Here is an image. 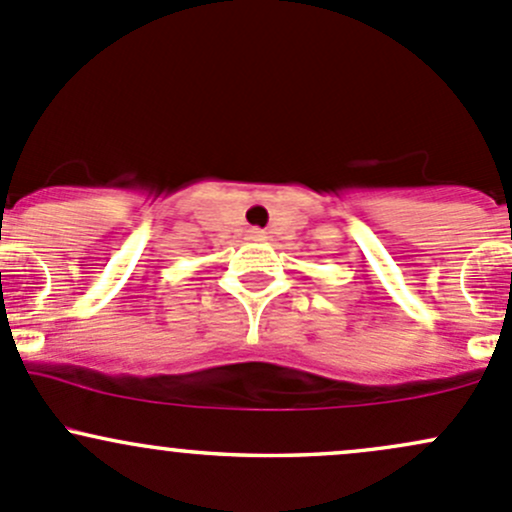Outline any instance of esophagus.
I'll return each mask as SVG.
<instances>
[{
  "mask_svg": "<svg viewBox=\"0 0 512 512\" xmlns=\"http://www.w3.org/2000/svg\"><path fill=\"white\" fill-rule=\"evenodd\" d=\"M251 239L261 241V239H266V236H263V232H261V229H251Z\"/></svg>",
  "mask_w": 512,
  "mask_h": 512,
  "instance_id": "1",
  "label": "esophagus"
}]
</instances>
